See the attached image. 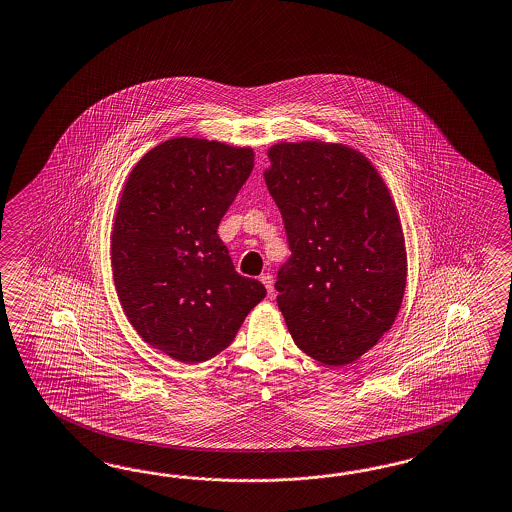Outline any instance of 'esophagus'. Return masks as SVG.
<instances>
[{
    "mask_svg": "<svg viewBox=\"0 0 512 512\" xmlns=\"http://www.w3.org/2000/svg\"><path fill=\"white\" fill-rule=\"evenodd\" d=\"M260 282H262L265 289H267V293L271 295V293H273V276L269 275V273H263V275L260 276Z\"/></svg>",
    "mask_w": 512,
    "mask_h": 512,
    "instance_id": "34e87169",
    "label": "esophagus"
}]
</instances>
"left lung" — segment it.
Masks as SVG:
<instances>
[{"instance_id": "1", "label": "left lung", "mask_w": 512, "mask_h": 512, "mask_svg": "<svg viewBox=\"0 0 512 512\" xmlns=\"http://www.w3.org/2000/svg\"><path fill=\"white\" fill-rule=\"evenodd\" d=\"M263 172L288 232L276 302L289 334L321 364L358 360L394 325L407 247L394 198L353 146L275 143Z\"/></svg>"}]
</instances>
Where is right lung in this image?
Wrapping results in <instances>:
<instances>
[{
  "mask_svg": "<svg viewBox=\"0 0 512 512\" xmlns=\"http://www.w3.org/2000/svg\"><path fill=\"white\" fill-rule=\"evenodd\" d=\"M252 167L250 146L172 137L122 187L111 234L118 301L137 334L178 362L224 351L265 297L262 282L237 275L217 234Z\"/></svg>",
  "mask_w": 512,
  "mask_h": 512,
  "instance_id": "add662e5",
  "label": "right lung"
}]
</instances>
